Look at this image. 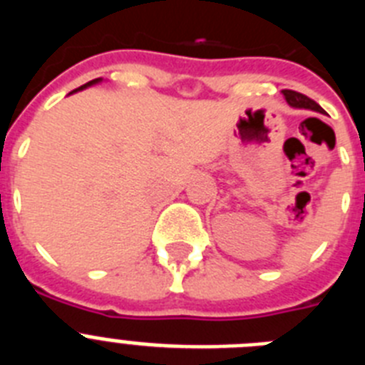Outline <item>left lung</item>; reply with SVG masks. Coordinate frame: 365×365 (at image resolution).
Wrapping results in <instances>:
<instances>
[{
  "mask_svg": "<svg viewBox=\"0 0 365 365\" xmlns=\"http://www.w3.org/2000/svg\"><path fill=\"white\" fill-rule=\"evenodd\" d=\"M283 96L292 108H303V109H312V111H318V113H324V109L320 106L316 104L314 100H311L309 96L302 95V93H296L291 91V89H283Z\"/></svg>",
  "mask_w": 365,
  "mask_h": 365,
  "instance_id": "1",
  "label": "left lung"
}]
</instances>
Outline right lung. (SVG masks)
Here are the masks:
<instances>
[{
	"instance_id": "right-lung-1",
	"label": "right lung",
	"mask_w": 365,
	"mask_h": 365,
	"mask_svg": "<svg viewBox=\"0 0 365 365\" xmlns=\"http://www.w3.org/2000/svg\"><path fill=\"white\" fill-rule=\"evenodd\" d=\"M96 82H100V78H96V80H91V82H87V83H86V86L78 87V89H74V91H80V89H86V87H87V86H93V83H96ZM74 91H73V93H74Z\"/></svg>"
}]
</instances>
